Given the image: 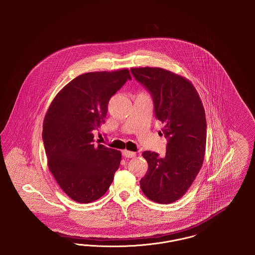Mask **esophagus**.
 <instances>
[{"label": "esophagus", "instance_id": "obj_1", "mask_svg": "<svg viewBox=\"0 0 255 255\" xmlns=\"http://www.w3.org/2000/svg\"><path fill=\"white\" fill-rule=\"evenodd\" d=\"M122 155H123V157H125V158H133V157L135 156V153H134V152H131V151L124 150V151L122 152Z\"/></svg>", "mask_w": 255, "mask_h": 255}]
</instances>
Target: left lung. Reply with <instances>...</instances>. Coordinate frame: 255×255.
Here are the masks:
<instances>
[{"instance_id": "left-lung-1", "label": "left lung", "mask_w": 255, "mask_h": 255, "mask_svg": "<svg viewBox=\"0 0 255 255\" xmlns=\"http://www.w3.org/2000/svg\"><path fill=\"white\" fill-rule=\"evenodd\" d=\"M131 73L151 95L155 117L164 124L161 132L167 139L163 158L156 152L142 153L148 170L140 187L148 199L171 204L187 191L202 167L206 142L205 110L194 86L182 76L149 67L131 69Z\"/></svg>"}]
</instances>
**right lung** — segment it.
<instances>
[{
	"label": "right lung",
	"instance_id": "right-lung-1",
	"mask_svg": "<svg viewBox=\"0 0 255 255\" xmlns=\"http://www.w3.org/2000/svg\"><path fill=\"white\" fill-rule=\"evenodd\" d=\"M128 70L81 74L53 99L42 137L50 172L73 201L88 204L109 189L122 153L95 143L93 132L104 123L110 98L127 80Z\"/></svg>",
	"mask_w": 255,
	"mask_h": 255
}]
</instances>
